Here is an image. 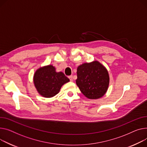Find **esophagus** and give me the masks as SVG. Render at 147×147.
Masks as SVG:
<instances>
[{
    "label": "esophagus",
    "instance_id": "1",
    "mask_svg": "<svg viewBox=\"0 0 147 147\" xmlns=\"http://www.w3.org/2000/svg\"><path fill=\"white\" fill-rule=\"evenodd\" d=\"M68 78H69V79H70V82H73V76H68Z\"/></svg>",
    "mask_w": 147,
    "mask_h": 147
}]
</instances>
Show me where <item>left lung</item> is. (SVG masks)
Masks as SVG:
<instances>
[{
	"label": "left lung",
	"mask_w": 147,
	"mask_h": 147,
	"mask_svg": "<svg viewBox=\"0 0 147 147\" xmlns=\"http://www.w3.org/2000/svg\"><path fill=\"white\" fill-rule=\"evenodd\" d=\"M77 86L82 93L90 99L102 97L108 89L109 73L99 61L84 63L77 67Z\"/></svg>",
	"instance_id": "8db88e82"
}]
</instances>
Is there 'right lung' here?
Wrapping results in <instances>:
<instances>
[{
    "instance_id": "1",
    "label": "right lung",
    "mask_w": 147,
    "mask_h": 147,
    "mask_svg": "<svg viewBox=\"0 0 147 147\" xmlns=\"http://www.w3.org/2000/svg\"><path fill=\"white\" fill-rule=\"evenodd\" d=\"M70 81L63 72H56L55 68L48 65L40 68L34 76L36 90L44 97H52L59 93L61 86Z\"/></svg>"
}]
</instances>
